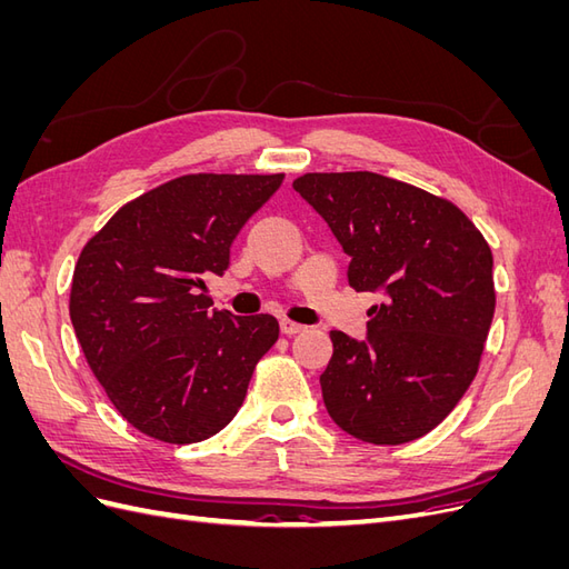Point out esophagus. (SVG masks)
<instances>
[{
  "label": "esophagus",
  "instance_id": "esophagus-1",
  "mask_svg": "<svg viewBox=\"0 0 569 569\" xmlns=\"http://www.w3.org/2000/svg\"><path fill=\"white\" fill-rule=\"evenodd\" d=\"M280 330H282V335H297V332L303 330V325L289 320V318H282L280 320Z\"/></svg>",
  "mask_w": 569,
  "mask_h": 569
}]
</instances>
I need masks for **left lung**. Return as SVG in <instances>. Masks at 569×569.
I'll return each mask as SVG.
<instances>
[{"mask_svg": "<svg viewBox=\"0 0 569 569\" xmlns=\"http://www.w3.org/2000/svg\"><path fill=\"white\" fill-rule=\"evenodd\" d=\"M295 189L351 256L349 284L382 295L363 341L330 332L327 412L360 441L420 439L477 375L496 308L487 239L456 203L370 170L306 173Z\"/></svg>", "mask_w": 569, "mask_h": 569, "instance_id": "obj_1", "label": "left lung"}]
</instances>
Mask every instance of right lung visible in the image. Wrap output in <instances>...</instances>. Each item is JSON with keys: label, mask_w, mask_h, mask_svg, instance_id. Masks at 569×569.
Returning <instances> with one entry per match:
<instances>
[{"label": "right lung", "mask_w": 569, "mask_h": 569, "mask_svg": "<svg viewBox=\"0 0 569 569\" xmlns=\"http://www.w3.org/2000/svg\"><path fill=\"white\" fill-rule=\"evenodd\" d=\"M274 176H182L113 213L84 249L71 322L116 410L142 435L194 443L242 406L280 337L268 313L216 311L206 278L230 266L244 222L278 192Z\"/></svg>", "instance_id": "1"}]
</instances>
